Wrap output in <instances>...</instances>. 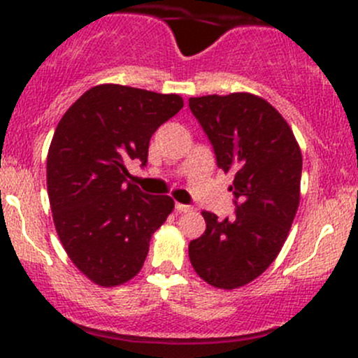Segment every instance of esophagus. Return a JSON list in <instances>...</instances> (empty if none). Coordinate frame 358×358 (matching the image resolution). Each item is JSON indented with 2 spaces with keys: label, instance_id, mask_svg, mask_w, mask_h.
Masks as SVG:
<instances>
[{
  "label": "esophagus",
  "instance_id": "1",
  "mask_svg": "<svg viewBox=\"0 0 358 358\" xmlns=\"http://www.w3.org/2000/svg\"><path fill=\"white\" fill-rule=\"evenodd\" d=\"M175 209H176V211H178V213H189V211H192V208H190V206L182 204V202H176Z\"/></svg>",
  "mask_w": 358,
  "mask_h": 358
}]
</instances>
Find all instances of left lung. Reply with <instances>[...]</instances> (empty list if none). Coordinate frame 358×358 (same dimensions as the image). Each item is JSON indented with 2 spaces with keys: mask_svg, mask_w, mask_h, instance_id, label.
<instances>
[{
  "mask_svg": "<svg viewBox=\"0 0 358 358\" xmlns=\"http://www.w3.org/2000/svg\"><path fill=\"white\" fill-rule=\"evenodd\" d=\"M189 107L208 135L216 164L232 173L236 216L202 211L206 230L189 244L202 280L236 289L262 275L287 239L299 204L301 150L286 119L251 93L206 95Z\"/></svg>",
  "mask_w": 358,
  "mask_h": 358,
  "instance_id": "obj_1",
  "label": "left lung"
}]
</instances>
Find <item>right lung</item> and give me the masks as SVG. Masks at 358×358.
<instances>
[{
    "mask_svg": "<svg viewBox=\"0 0 358 358\" xmlns=\"http://www.w3.org/2000/svg\"><path fill=\"white\" fill-rule=\"evenodd\" d=\"M182 107L173 93L99 85L57 126L46 159L53 223L72 263L99 286H119L140 272L150 237L175 208L169 196L129 183L126 164H147L150 136Z\"/></svg>",
    "mask_w": 358,
    "mask_h": 358,
    "instance_id": "obj_1",
    "label": "right lung"
}]
</instances>
